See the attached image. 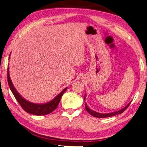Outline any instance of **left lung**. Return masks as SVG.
<instances>
[{"label":"left lung","instance_id":"left-lung-1","mask_svg":"<svg viewBox=\"0 0 147 147\" xmlns=\"http://www.w3.org/2000/svg\"><path fill=\"white\" fill-rule=\"evenodd\" d=\"M85 99V98H84V100ZM131 103V102H130ZM130 103H128V105H126V107H124L123 109L120 110V111H116V112H113V113H106V114H103V113H97L94 111H92L91 110L90 108H88L87 107V105H86V104L85 103V109L87 111V112L89 113L90 115H92V116L94 117H97V118H106V117H112V116H115V115H119V114H121L123 113L125 110H126L127 108L128 107V106L129 105V104H130Z\"/></svg>","mask_w":147,"mask_h":147}]
</instances>
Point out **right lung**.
<instances>
[{
  "mask_svg": "<svg viewBox=\"0 0 147 147\" xmlns=\"http://www.w3.org/2000/svg\"><path fill=\"white\" fill-rule=\"evenodd\" d=\"M7 76H8V85L9 86V88H10V90H11V92H12L13 96H15L16 99L19 103V105H21V107L24 109V111H25L26 112H27L30 114L35 115H45L51 113V112L53 111L57 107L60 101H61L62 95H63V94L67 89V88H64L59 94H58L53 100L51 101V102L45 103V104H35V103H30L24 99V98L23 97H21V96H20V94L17 92L15 88H14L12 83H11L10 78H9L8 68V69H7Z\"/></svg>",
  "mask_w": 147,
  "mask_h": 147,
  "instance_id": "1",
  "label": "right lung"
}]
</instances>
